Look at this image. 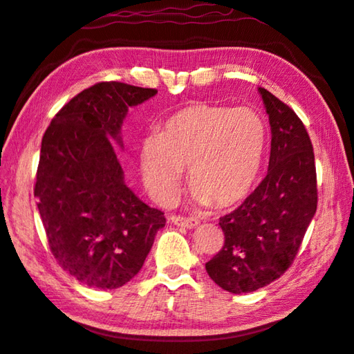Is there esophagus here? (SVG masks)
<instances>
[{
    "label": "esophagus",
    "mask_w": 354,
    "mask_h": 354,
    "mask_svg": "<svg viewBox=\"0 0 354 354\" xmlns=\"http://www.w3.org/2000/svg\"><path fill=\"white\" fill-rule=\"evenodd\" d=\"M169 219L176 225L186 227V229H194V227H197L200 224L197 218H187V216H180V215H172Z\"/></svg>",
    "instance_id": "esophagus-1"
}]
</instances>
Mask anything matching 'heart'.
<instances>
[{
    "instance_id": "heart-1",
    "label": "heart",
    "mask_w": 354,
    "mask_h": 354,
    "mask_svg": "<svg viewBox=\"0 0 354 354\" xmlns=\"http://www.w3.org/2000/svg\"><path fill=\"white\" fill-rule=\"evenodd\" d=\"M266 142L263 121L250 109L195 103L172 115L140 151V172L151 197L174 200L187 183L201 204L229 207L253 189Z\"/></svg>"
}]
</instances>
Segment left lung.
I'll return each instance as SVG.
<instances>
[{"label": "left lung", "mask_w": 354, "mask_h": 354, "mask_svg": "<svg viewBox=\"0 0 354 354\" xmlns=\"http://www.w3.org/2000/svg\"><path fill=\"white\" fill-rule=\"evenodd\" d=\"M271 125L268 174L238 209L219 218L224 245L206 263L209 277L232 294L253 292L292 265L317 210L313 147L303 121L259 88Z\"/></svg>", "instance_id": "1"}]
</instances>
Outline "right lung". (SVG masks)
<instances>
[{"mask_svg": "<svg viewBox=\"0 0 354 354\" xmlns=\"http://www.w3.org/2000/svg\"><path fill=\"white\" fill-rule=\"evenodd\" d=\"M156 89L101 82L82 91L53 118L42 138L35 197L50 250L78 281L116 289L142 268L163 212L124 183L112 144L121 142L129 107Z\"/></svg>", "mask_w": 354, "mask_h": 354, "instance_id": "add662e5", "label": "right lung"}]
</instances>
